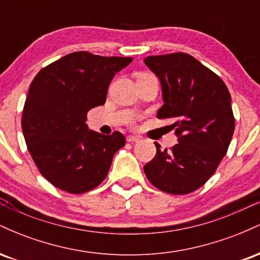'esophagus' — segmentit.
I'll return each mask as SVG.
<instances>
[{
    "instance_id": "1",
    "label": "esophagus",
    "mask_w": 260,
    "mask_h": 260,
    "mask_svg": "<svg viewBox=\"0 0 260 260\" xmlns=\"http://www.w3.org/2000/svg\"><path fill=\"white\" fill-rule=\"evenodd\" d=\"M140 137L138 136H128L127 137V142L128 143H133V142H139Z\"/></svg>"
}]
</instances>
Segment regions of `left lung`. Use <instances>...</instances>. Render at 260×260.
<instances>
[{
	"instance_id": "obj_1",
	"label": "left lung",
	"mask_w": 260,
	"mask_h": 260,
	"mask_svg": "<svg viewBox=\"0 0 260 260\" xmlns=\"http://www.w3.org/2000/svg\"><path fill=\"white\" fill-rule=\"evenodd\" d=\"M144 62L162 88L157 118H174L178 137L170 150L155 143L145 176L162 192L188 194L214 175L228 153L235 131L231 95L217 74L188 53L148 56Z\"/></svg>"
}]
</instances>
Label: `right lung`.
<instances>
[{
    "instance_id": "add662e5",
    "label": "right lung",
    "mask_w": 260,
    "mask_h": 260,
    "mask_svg": "<svg viewBox=\"0 0 260 260\" xmlns=\"http://www.w3.org/2000/svg\"><path fill=\"white\" fill-rule=\"evenodd\" d=\"M132 57L68 53L32 79L22 115V129L40 174L58 189L89 192L105 180L112 157L126 144L123 134L104 136L86 126V113L104 105L115 74Z\"/></svg>"
}]
</instances>
